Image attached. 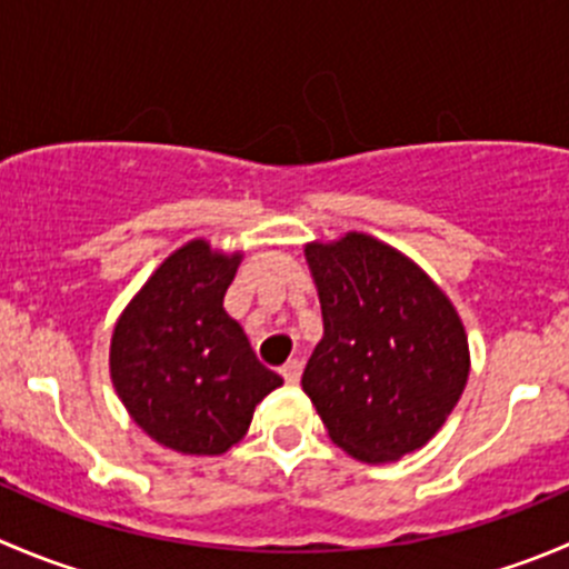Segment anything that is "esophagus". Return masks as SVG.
I'll return each instance as SVG.
<instances>
[{
	"label": "esophagus",
	"mask_w": 569,
	"mask_h": 569,
	"mask_svg": "<svg viewBox=\"0 0 569 569\" xmlns=\"http://www.w3.org/2000/svg\"><path fill=\"white\" fill-rule=\"evenodd\" d=\"M280 375H283L286 383H297V380H300V375H302V361H300V358H289V361H286L283 367H280Z\"/></svg>",
	"instance_id": "obj_1"
}]
</instances>
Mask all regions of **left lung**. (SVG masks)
<instances>
[{
    "instance_id": "left-lung-1",
    "label": "left lung",
    "mask_w": 569,
    "mask_h": 569,
    "mask_svg": "<svg viewBox=\"0 0 569 569\" xmlns=\"http://www.w3.org/2000/svg\"><path fill=\"white\" fill-rule=\"evenodd\" d=\"M322 341L302 372L330 439L361 461L422 448L459 402L470 347L453 302L413 261L367 233L308 244Z\"/></svg>"
}]
</instances>
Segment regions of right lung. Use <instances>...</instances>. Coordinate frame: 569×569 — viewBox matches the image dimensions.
Listing matches in <instances>:
<instances>
[{"label": "right lung", "instance_id": "1", "mask_svg": "<svg viewBox=\"0 0 569 569\" xmlns=\"http://www.w3.org/2000/svg\"><path fill=\"white\" fill-rule=\"evenodd\" d=\"M241 252L202 239L174 250L124 308L110 339V378L136 425L186 456L241 442L258 402L283 383L224 311Z\"/></svg>", "mask_w": 569, "mask_h": 569}]
</instances>
